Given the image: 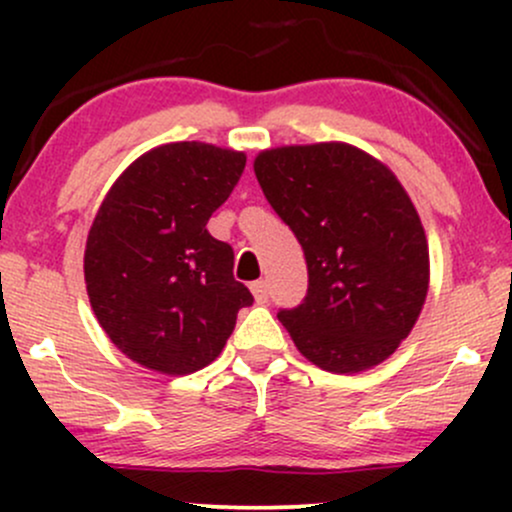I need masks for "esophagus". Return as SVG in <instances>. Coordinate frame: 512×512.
<instances>
[{
  "instance_id": "34e87169",
  "label": "esophagus",
  "mask_w": 512,
  "mask_h": 512,
  "mask_svg": "<svg viewBox=\"0 0 512 512\" xmlns=\"http://www.w3.org/2000/svg\"><path fill=\"white\" fill-rule=\"evenodd\" d=\"M250 291H252V296H255L257 303H267V298H269V286H267V281H264V279L252 281Z\"/></svg>"
}]
</instances>
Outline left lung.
<instances>
[{
	"instance_id": "1",
	"label": "left lung",
	"mask_w": 512,
	"mask_h": 512,
	"mask_svg": "<svg viewBox=\"0 0 512 512\" xmlns=\"http://www.w3.org/2000/svg\"><path fill=\"white\" fill-rule=\"evenodd\" d=\"M264 197L301 243L308 293L279 320L330 373L395 354L428 291V243L404 187L351 144L279 146L255 158Z\"/></svg>"
}]
</instances>
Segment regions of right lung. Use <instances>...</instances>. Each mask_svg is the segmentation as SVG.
I'll return each mask as SVG.
<instances>
[{"mask_svg": "<svg viewBox=\"0 0 512 512\" xmlns=\"http://www.w3.org/2000/svg\"><path fill=\"white\" fill-rule=\"evenodd\" d=\"M245 154L202 142L146 151L105 195L84 252L88 301L122 354L166 375L209 366L252 305L233 248L207 231Z\"/></svg>", "mask_w": 512, "mask_h": 512, "instance_id": "1", "label": "right lung"}]
</instances>
